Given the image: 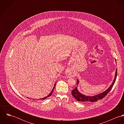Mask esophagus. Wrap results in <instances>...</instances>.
I'll return each instance as SVG.
<instances>
[{
    "label": "esophagus",
    "instance_id": "34e87169",
    "mask_svg": "<svg viewBox=\"0 0 124 124\" xmlns=\"http://www.w3.org/2000/svg\"><path fill=\"white\" fill-rule=\"evenodd\" d=\"M68 74H69V72H68Z\"/></svg>",
    "mask_w": 124,
    "mask_h": 124
}]
</instances>
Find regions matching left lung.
I'll return each instance as SVG.
<instances>
[{"label":"left lung","mask_w":124,"mask_h":124,"mask_svg":"<svg viewBox=\"0 0 124 124\" xmlns=\"http://www.w3.org/2000/svg\"><path fill=\"white\" fill-rule=\"evenodd\" d=\"M116 76H117V69L116 71L115 78H114L112 84L105 91H104L103 93H101L98 94H97V95H95L94 96L85 95L79 92V91L78 90L77 86L75 87V88L73 90L71 91V94L73 96V97H74V98L77 101H79V102H82L84 103L96 102L99 100H101V99H103L105 96H106V94L111 91V90L112 88V87L115 83V81H116ZM79 83V81L78 80H77L76 84L77 85H78Z\"/></svg>","instance_id":"1"}]
</instances>
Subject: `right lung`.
Returning <instances> with one entry per match:
<instances>
[{
    "mask_svg": "<svg viewBox=\"0 0 124 124\" xmlns=\"http://www.w3.org/2000/svg\"><path fill=\"white\" fill-rule=\"evenodd\" d=\"M55 85H56V83L54 84V87H53V90H52V91L51 92V93L47 96H46V97H44V98H40V100H45V99H47L48 97H50V96H51V95L52 94V93H53V90H54V89L55 88ZM27 98H28V97H27Z\"/></svg>",
    "mask_w": 124,
    "mask_h": 124,
    "instance_id": "add662e5",
    "label": "right lung"
}]
</instances>
